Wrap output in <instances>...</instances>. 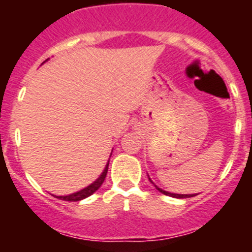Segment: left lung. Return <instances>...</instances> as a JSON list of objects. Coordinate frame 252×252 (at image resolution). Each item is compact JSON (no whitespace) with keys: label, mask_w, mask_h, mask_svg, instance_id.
Wrapping results in <instances>:
<instances>
[{"label":"left lung","mask_w":252,"mask_h":252,"mask_svg":"<svg viewBox=\"0 0 252 252\" xmlns=\"http://www.w3.org/2000/svg\"><path fill=\"white\" fill-rule=\"evenodd\" d=\"M149 180L151 182L150 178H149ZM151 183H153V182H151ZM155 188H157L159 192H161L162 194L170 195V197H174V198H190V197H194V195H197V194H175V193H170V192H166V190H162L161 188H159V187H157V186H155Z\"/></svg>","instance_id":"left-lung-1"}]
</instances>
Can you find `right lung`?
<instances>
[{
  "label": "right lung",
  "mask_w": 252,
  "mask_h": 252,
  "mask_svg": "<svg viewBox=\"0 0 252 252\" xmlns=\"http://www.w3.org/2000/svg\"><path fill=\"white\" fill-rule=\"evenodd\" d=\"M108 164H110V160H108V162H107V165L104 166V170L102 171V174L99 175L98 179L94 180V182H93L92 184H90L88 187H86V188L81 189V190H78V192L72 193V194H69V195H54V197L59 198V199H62V201L78 202L84 199V198L90 197V195H92L97 189H99V187H101L102 183L104 182V178H106L107 171H108Z\"/></svg>",
  "instance_id": "obj_1"
}]
</instances>
